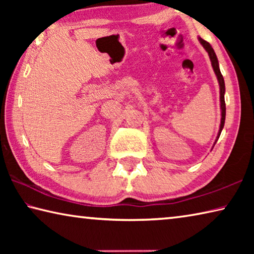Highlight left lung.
I'll return each mask as SVG.
<instances>
[{"label":"left lung","mask_w":254,"mask_h":254,"mask_svg":"<svg viewBox=\"0 0 254 254\" xmlns=\"http://www.w3.org/2000/svg\"><path fill=\"white\" fill-rule=\"evenodd\" d=\"M198 40L200 42V45L204 47V49L207 51V54L209 56V59H210V63H212V67L214 69L215 75L217 77V80H218V85H220V103H221V124H220V130H218L217 133V136H216V140H215L214 145L216 143V141L218 140V137L221 135V132L223 130V127H224V123H225V114H226V107H225V100H224V94H225V83H224V78H223V76L221 74V70H220V65H218V60L216 57V54H215L214 49L212 48V46H210L207 41H205L201 39V38H198Z\"/></svg>","instance_id":"8db88e82"}]
</instances>
